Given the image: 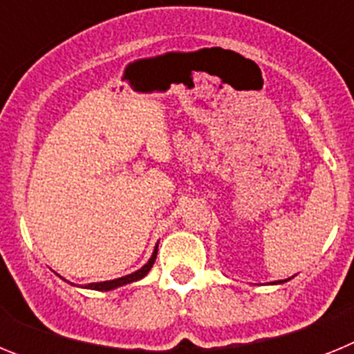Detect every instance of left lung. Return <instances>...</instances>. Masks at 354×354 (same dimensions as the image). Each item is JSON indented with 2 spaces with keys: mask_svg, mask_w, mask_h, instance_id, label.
Here are the masks:
<instances>
[{
  "mask_svg": "<svg viewBox=\"0 0 354 354\" xmlns=\"http://www.w3.org/2000/svg\"><path fill=\"white\" fill-rule=\"evenodd\" d=\"M286 282H287V280H286ZM277 283H283V282H282V280H280V282H277Z\"/></svg>",
  "mask_w": 354,
  "mask_h": 354,
  "instance_id": "8db88e82",
  "label": "left lung"
}]
</instances>
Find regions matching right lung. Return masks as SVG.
<instances>
[{
	"label": "right lung",
	"instance_id": "add662e5",
	"mask_svg": "<svg viewBox=\"0 0 354 354\" xmlns=\"http://www.w3.org/2000/svg\"><path fill=\"white\" fill-rule=\"evenodd\" d=\"M156 257H158V245H156L154 252H152V255H150L149 262H147L145 266H142L140 270L134 271V273L126 274V277L115 278V280H104V282H92V283H84V286H76V287H81V289H90V290H104V292H108V290L118 289V287H124V286H127V283L138 282V280H142L143 277H147V274H149L150 268L154 266ZM64 280H65V278H64ZM65 282H67V280H65ZM67 283L74 286L72 282H67Z\"/></svg>",
	"mask_w": 354,
	"mask_h": 354
}]
</instances>
